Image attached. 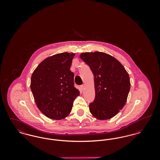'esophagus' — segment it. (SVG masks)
<instances>
[{
  "mask_svg": "<svg viewBox=\"0 0 160 160\" xmlns=\"http://www.w3.org/2000/svg\"><path fill=\"white\" fill-rule=\"evenodd\" d=\"M84 87H85L84 84H83V85H82V86H80V88H81V89H82V90H84Z\"/></svg>",
  "mask_w": 160,
  "mask_h": 160,
  "instance_id": "34e87169",
  "label": "esophagus"
}]
</instances>
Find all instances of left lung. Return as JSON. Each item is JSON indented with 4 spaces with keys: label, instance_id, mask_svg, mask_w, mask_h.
Instances as JSON below:
<instances>
[{
    "label": "left lung",
    "instance_id": "obj_1",
    "mask_svg": "<svg viewBox=\"0 0 160 160\" xmlns=\"http://www.w3.org/2000/svg\"><path fill=\"white\" fill-rule=\"evenodd\" d=\"M80 58L94 76L95 98L89 104L90 112L99 120L112 118L127 100L131 85L127 71L116 58L105 53H83Z\"/></svg>",
    "mask_w": 160,
    "mask_h": 160
}]
</instances>
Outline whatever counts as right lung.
<instances>
[{
  "label": "right lung",
  "mask_w": 160,
  "mask_h": 160,
  "mask_svg": "<svg viewBox=\"0 0 160 160\" xmlns=\"http://www.w3.org/2000/svg\"><path fill=\"white\" fill-rule=\"evenodd\" d=\"M75 53L56 54L42 61L31 77V89L39 110L47 118L61 120L71 112L80 95L70 68Z\"/></svg>",
  "instance_id": "obj_1"
}]
</instances>
